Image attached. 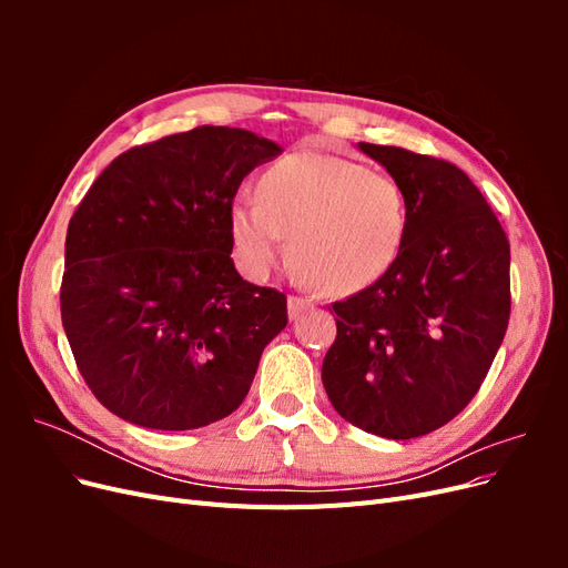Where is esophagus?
Segmentation results:
<instances>
[{
  "label": "esophagus",
  "instance_id": "esophagus-1",
  "mask_svg": "<svg viewBox=\"0 0 568 568\" xmlns=\"http://www.w3.org/2000/svg\"><path fill=\"white\" fill-rule=\"evenodd\" d=\"M313 303L305 301V298H298V296H288V317L296 320L301 313L311 311Z\"/></svg>",
  "mask_w": 568,
  "mask_h": 568
}]
</instances>
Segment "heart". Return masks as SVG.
Segmentation results:
<instances>
[{
	"mask_svg": "<svg viewBox=\"0 0 568 568\" xmlns=\"http://www.w3.org/2000/svg\"><path fill=\"white\" fill-rule=\"evenodd\" d=\"M230 236L242 267L265 274L286 255L324 294H353L395 263L405 239V196L395 180L355 161L296 151L257 180V201L230 209Z\"/></svg>",
	"mask_w": 568,
	"mask_h": 568,
	"instance_id": "b5f03b06",
	"label": "heart"
}]
</instances>
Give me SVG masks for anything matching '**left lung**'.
Returning <instances> with one entry per match:
<instances>
[{
    "label": "left lung",
    "instance_id": "8db88e82",
    "mask_svg": "<svg viewBox=\"0 0 568 568\" xmlns=\"http://www.w3.org/2000/svg\"><path fill=\"white\" fill-rule=\"evenodd\" d=\"M357 146L398 182L407 225L382 277L334 303L322 384L353 426L407 440L448 424L484 384L509 322V242L457 165Z\"/></svg>",
    "mask_w": 568,
    "mask_h": 568
}]
</instances>
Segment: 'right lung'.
I'll use <instances>...</instances> for the list:
<instances>
[{"label": "right lung", "instance_id": "obj_1", "mask_svg": "<svg viewBox=\"0 0 568 568\" xmlns=\"http://www.w3.org/2000/svg\"><path fill=\"white\" fill-rule=\"evenodd\" d=\"M282 146L203 125L134 146L68 222L61 320L75 363L115 417L161 432L209 426L244 403L286 296L232 261L230 209Z\"/></svg>", "mask_w": 568, "mask_h": 568}]
</instances>
